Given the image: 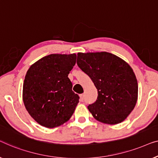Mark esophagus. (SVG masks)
<instances>
[{"instance_id": "1", "label": "esophagus", "mask_w": 158, "mask_h": 158, "mask_svg": "<svg viewBox=\"0 0 158 158\" xmlns=\"http://www.w3.org/2000/svg\"><path fill=\"white\" fill-rule=\"evenodd\" d=\"M79 97H80V101L83 102V101H84V94H80Z\"/></svg>"}]
</instances>
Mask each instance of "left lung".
<instances>
[{
    "label": "left lung",
    "mask_w": 158,
    "mask_h": 158,
    "mask_svg": "<svg viewBox=\"0 0 158 158\" xmlns=\"http://www.w3.org/2000/svg\"><path fill=\"white\" fill-rule=\"evenodd\" d=\"M77 63L98 92L96 102L87 106L94 119L109 124L123 122L134 110L138 97V84L132 67L106 52H79Z\"/></svg>",
    "instance_id": "obj_1"
}]
</instances>
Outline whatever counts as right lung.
<instances>
[{
	"instance_id": "1",
	"label": "right lung",
	"mask_w": 158,
	"mask_h": 158,
	"mask_svg": "<svg viewBox=\"0 0 158 158\" xmlns=\"http://www.w3.org/2000/svg\"><path fill=\"white\" fill-rule=\"evenodd\" d=\"M77 54H53L33 64L26 73L23 101L36 123L54 128L66 123L79 103L68 75L76 64Z\"/></svg>"
}]
</instances>
